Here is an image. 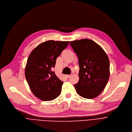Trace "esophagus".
<instances>
[{
    "mask_svg": "<svg viewBox=\"0 0 132 132\" xmlns=\"http://www.w3.org/2000/svg\"><path fill=\"white\" fill-rule=\"evenodd\" d=\"M70 76H71L70 75H65V76H66L67 78H69V77H70Z\"/></svg>",
    "mask_w": 132,
    "mask_h": 132,
    "instance_id": "obj_1",
    "label": "esophagus"
}]
</instances>
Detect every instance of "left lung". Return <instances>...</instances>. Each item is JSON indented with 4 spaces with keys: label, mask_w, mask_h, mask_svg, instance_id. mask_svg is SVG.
<instances>
[{
    "label": "left lung",
    "mask_w": 132,
    "mask_h": 132,
    "mask_svg": "<svg viewBox=\"0 0 132 132\" xmlns=\"http://www.w3.org/2000/svg\"><path fill=\"white\" fill-rule=\"evenodd\" d=\"M78 58L79 81L74 85L81 97H97L106 87L110 76V62L103 49L95 42L82 39L70 42Z\"/></svg>",
    "instance_id": "left-lung-1"
}]
</instances>
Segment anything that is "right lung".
Masks as SVG:
<instances>
[{
    "mask_svg": "<svg viewBox=\"0 0 132 132\" xmlns=\"http://www.w3.org/2000/svg\"><path fill=\"white\" fill-rule=\"evenodd\" d=\"M69 42L48 40L38 45L30 54L25 75L33 94L43 101L54 100L61 94L63 82L56 75L57 58Z\"/></svg>",
    "mask_w": 132,
    "mask_h": 132,
    "instance_id": "obj_1",
    "label": "right lung"
}]
</instances>
